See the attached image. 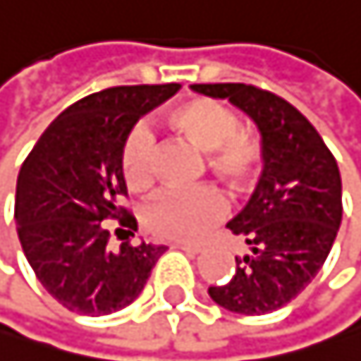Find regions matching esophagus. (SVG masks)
I'll list each match as a JSON object with an SVG mask.
<instances>
[{
    "mask_svg": "<svg viewBox=\"0 0 361 361\" xmlns=\"http://www.w3.org/2000/svg\"><path fill=\"white\" fill-rule=\"evenodd\" d=\"M175 247L184 250L186 255H200V252H202V247L195 245V243H175Z\"/></svg>",
    "mask_w": 361,
    "mask_h": 361,
    "instance_id": "esophagus-1",
    "label": "esophagus"
}]
</instances>
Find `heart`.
<instances>
[{"label": "heart", "instance_id": "obj_1", "mask_svg": "<svg viewBox=\"0 0 361 361\" xmlns=\"http://www.w3.org/2000/svg\"><path fill=\"white\" fill-rule=\"evenodd\" d=\"M168 127L193 147L209 152V168L234 188L252 186L262 170V140L250 129L238 127L230 109L212 97H188L166 114ZM152 136L143 127L131 129L120 145V173L129 191H147L154 179ZM225 197L216 188L200 191H161L143 209V225L149 234L166 241H197L223 221Z\"/></svg>", "mask_w": 361, "mask_h": 361}]
</instances>
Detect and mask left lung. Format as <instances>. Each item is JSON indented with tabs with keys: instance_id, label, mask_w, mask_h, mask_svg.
Here are the masks:
<instances>
[{
	"instance_id": "8db88e82",
	"label": "left lung",
	"mask_w": 361,
	"mask_h": 361,
	"mask_svg": "<svg viewBox=\"0 0 361 361\" xmlns=\"http://www.w3.org/2000/svg\"><path fill=\"white\" fill-rule=\"evenodd\" d=\"M195 92L230 99L262 134L264 173L234 221L250 255L236 259L230 282L209 286L212 300L236 314L259 316L291 302L328 259L341 225L337 159L298 109L247 84H193Z\"/></svg>"
}]
</instances>
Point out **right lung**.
Masks as SVG:
<instances>
[{"instance_id": "1", "label": "right lung", "mask_w": 361, "mask_h": 361, "mask_svg": "<svg viewBox=\"0 0 361 361\" xmlns=\"http://www.w3.org/2000/svg\"><path fill=\"white\" fill-rule=\"evenodd\" d=\"M177 90L159 84L92 92L63 111L24 159L18 236L40 284L70 312L102 316L131 305L166 252L145 241L111 247L106 221H118L116 234L134 236L136 218L120 207L127 195L120 145L140 116Z\"/></svg>"}]
</instances>
